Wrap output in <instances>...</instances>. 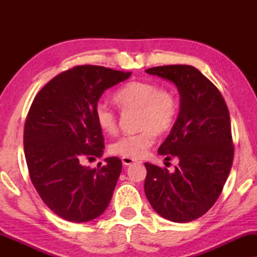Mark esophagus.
Instances as JSON below:
<instances>
[{
  "label": "esophagus",
  "mask_w": 257,
  "mask_h": 257,
  "mask_svg": "<svg viewBox=\"0 0 257 257\" xmlns=\"http://www.w3.org/2000/svg\"><path fill=\"white\" fill-rule=\"evenodd\" d=\"M121 161H122V164L125 165V166H131V165L136 163L135 159H132V158H127V157H122Z\"/></svg>",
  "instance_id": "obj_1"
}]
</instances>
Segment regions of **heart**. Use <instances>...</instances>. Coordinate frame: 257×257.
<instances>
[{
  "label": "heart",
  "instance_id": "b5f03b06",
  "mask_svg": "<svg viewBox=\"0 0 257 257\" xmlns=\"http://www.w3.org/2000/svg\"><path fill=\"white\" fill-rule=\"evenodd\" d=\"M115 104L122 111L138 110L140 131L119 138L110 147L115 156L140 159L154 144L156 132H167L178 114V99L173 91L159 89L150 80H133L114 93ZM94 120L101 131L112 135L117 131V117L107 105L98 104L93 112Z\"/></svg>",
  "mask_w": 257,
  "mask_h": 257
}]
</instances>
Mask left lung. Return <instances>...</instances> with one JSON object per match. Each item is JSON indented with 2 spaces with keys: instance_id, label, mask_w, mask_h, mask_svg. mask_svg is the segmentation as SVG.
<instances>
[{
  "instance_id": "1",
  "label": "left lung",
  "mask_w": 257,
  "mask_h": 257,
  "mask_svg": "<svg viewBox=\"0 0 257 257\" xmlns=\"http://www.w3.org/2000/svg\"><path fill=\"white\" fill-rule=\"evenodd\" d=\"M147 73L178 87L180 108L158 153L175 157L173 173L145 163L146 198L153 209L173 222H189L208 212L229 175L234 157L230 117L216 86L191 65H164Z\"/></svg>"
}]
</instances>
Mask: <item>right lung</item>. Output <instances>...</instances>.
Returning a JSON list of instances; mask_svg holds the SVG:
<instances>
[{
	"mask_svg": "<svg viewBox=\"0 0 257 257\" xmlns=\"http://www.w3.org/2000/svg\"><path fill=\"white\" fill-rule=\"evenodd\" d=\"M131 72L80 65L59 73L35 97L24 125V154L30 179L45 205L62 219L86 222L107 208L121 172L117 157L98 168L104 137L93 112L105 91Z\"/></svg>",
	"mask_w": 257,
	"mask_h": 257,
	"instance_id": "1",
	"label": "right lung"
}]
</instances>
